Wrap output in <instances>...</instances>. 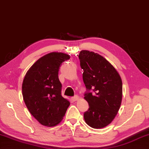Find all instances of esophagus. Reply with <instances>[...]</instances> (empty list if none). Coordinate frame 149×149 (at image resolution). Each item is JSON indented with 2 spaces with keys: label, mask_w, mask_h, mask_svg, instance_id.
Masks as SVG:
<instances>
[{
  "label": "esophagus",
  "mask_w": 149,
  "mask_h": 149,
  "mask_svg": "<svg viewBox=\"0 0 149 149\" xmlns=\"http://www.w3.org/2000/svg\"><path fill=\"white\" fill-rule=\"evenodd\" d=\"M71 99H72V100H73V101H76L77 100L79 99V97H78V96H77V95H75L74 96L72 97Z\"/></svg>",
  "instance_id": "esophagus-1"
}]
</instances>
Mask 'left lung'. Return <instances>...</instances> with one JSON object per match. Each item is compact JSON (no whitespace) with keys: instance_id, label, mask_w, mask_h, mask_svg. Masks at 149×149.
Segmentation results:
<instances>
[{"instance_id":"obj_1","label":"left lung","mask_w":149,"mask_h":149,"mask_svg":"<svg viewBox=\"0 0 149 149\" xmlns=\"http://www.w3.org/2000/svg\"><path fill=\"white\" fill-rule=\"evenodd\" d=\"M79 58L86 90L84 98L89 106L84 113V119L92 128H104L119 110L123 96L121 78L115 68L99 54L83 50Z\"/></svg>"}]
</instances>
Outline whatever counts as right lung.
I'll use <instances>...</instances> for the list:
<instances>
[{
    "label": "right lung",
    "instance_id": "right-lung-1",
    "mask_svg": "<svg viewBox=\"0 0 149 149\" xmlns=\"http://www.w3.org/2000/svg\"><path fill=\"white\" fill-rule=\"evenodd\" d=\"M69 58L68 55L63 53H49L31 67L23 79L22 93L26 106L44 126L58 124L70 105L61 95L58 75L61 64Z\"/></svg>",
    "mask_w": 149,
    "mask_h": 149
}]
</instances>
